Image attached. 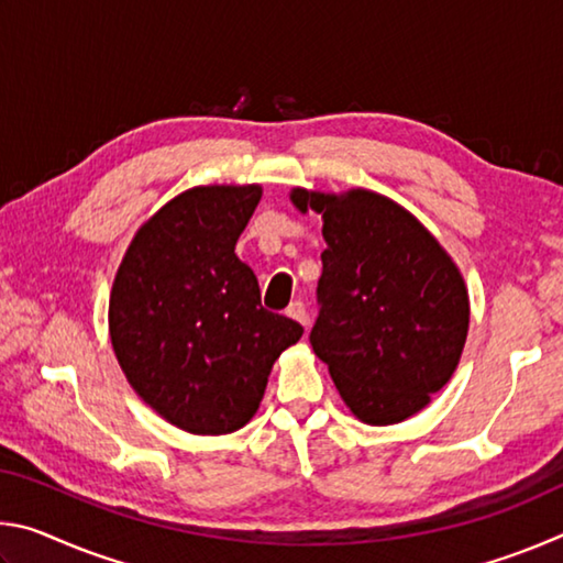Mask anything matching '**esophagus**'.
Here are the masks:
<instances>
[{"instance_id": "esophagus-1", "label": "esophagus", "mask_w": 563, "mask_h": 563, "mask_svg": "<svg viewBox=\"0 0 563 563\" xmlns=\"http://www.w3.org/2000/svg\"><path fill=\"white\" fill-rule=\"evenodd\" d=\"M285 316L292 318V320H298L300 325L308 328V308H305V302H302V300H295V302H290V305H288V310H285Z\"/></svg>"}]
</instances>
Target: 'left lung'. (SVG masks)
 <instances>
[{
    "instance_id": "obj_1",
    "label": "left lung",
    "mask_w": 563,
    "mask_h": 563,
    "mask_svg": "<svg viewBox=\"0 0 563 563\" xmlns=\"http://www.w3.org/2000/svg\"><path fill=\"white\" fill-rule=\"evenodd\" d=\"M322 218V275L310 345L367 424L419 412L450 383L470 330L462 273L437 238L389 198L292 188Z\"/></svg>"
}]
</instances>
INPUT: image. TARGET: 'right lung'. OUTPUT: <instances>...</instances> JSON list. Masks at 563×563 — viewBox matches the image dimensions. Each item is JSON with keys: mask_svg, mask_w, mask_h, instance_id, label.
<instances>
[{"mask_svg": "<svg viewBox=\"0 0 563 563\" xmlns=\"http://www.w3.org/2000/svg\"><path fill=\"white\" fill-rule=\"evenodd\" d=\"M261 186H196L139 228L113 278L111 345L148 407L190 434H228L258 412L273 362L302 328L261 305L235 243Z\"/></svg>", "mask_w": 563, "mask_h": 563, "instance_id": "right-lung-1", "label": "right lung"}]
</instances>
